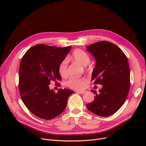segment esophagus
Returning <instances> with one entry per match:
<instances>
[{
  "instance_id": "1",
  "label": "esophagus",
  "mask_w": 146,
  "mask_h": 146,
  "mask_svg": "<svg viewBox=\"0 0 146 146\" xmlns=\"http://www.w3.org/2000/svg\"><path fill=\"white\" fill-rule=\"evenodd\" d=\"M76 93H78V94H83L85 93V91H80V90H76Z\"/></svg>"
}]
</instances>
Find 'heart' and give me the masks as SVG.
I'll list each match as a JSON object with an SVG mask.
<instances>
[{
  "mask_svg": "<svg viewBox=\"0 0 146 146\" xmlns=\"http://www.w3.org/2000/svg\"><path fill=\"white\" fill-rule=\"evenodd\" d=\"M71 58L80 63L82 65L86 66L90 63V57L85 51L80 49H77L73 51ZM58 72L61 77L66 78L68 76V61L64 59L58 67ZM86 80L85 78H76L72 77L66 83V85L73 89H80L85 86Z\"/></svg>",
  "mask_w": 146,
  "mask_h": 146,
  "instance_id": "obj_1",
  "label": "heart"
}]
</instances>
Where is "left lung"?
<instances>
[{
	"label": "left lung",
	"mask_w": 146,
	"mask_h": 146,
	"mask_svg": "<svg viewBox=\"0 0 146 146\" xmlns=\"http://www.w3.org/2000/svg\"><path fill=\"white\" fill-rule=\"evenodd\" d=\"M86 50L96 60L92 80L95 85H102L98 92L91 90L96 96L86 106L99 116H110L124 104L128 94L130 72L128 59L118 46L106 41L87 46Z\"/></svg>",
	"instance_id": "obj_1"
}]
</instances>
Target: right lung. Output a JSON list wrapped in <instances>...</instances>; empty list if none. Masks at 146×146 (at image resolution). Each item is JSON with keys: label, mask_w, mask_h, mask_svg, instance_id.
Returning <instances> with one entry per match:
<instances>
[{"label": "right lung", "mask_w": 146, "mask_h": 146, "mask_svg": "<svg viewBox=\"0 0 146 146\" xmlns=\"http://www.w3.org/2000/svg\"><path fill=\"white\" fill-rule=\"evenodd\" d=\"M71 50V46L59 48L38 44L29 48L22 57L19 70V89L22 100L35 116L51 119L62 113L69 96L74 91L50 90L51 81L61 80L58 72L60 63Z\"/></svg>", "instance_id": "1"}]
</instances>
